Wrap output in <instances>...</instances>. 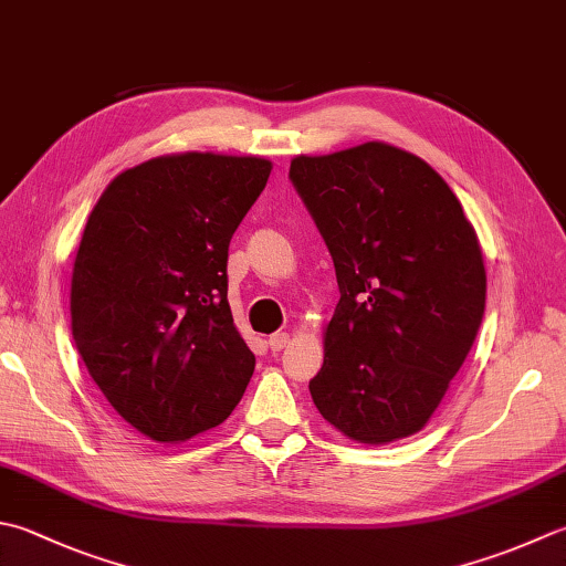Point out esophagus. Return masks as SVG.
I'll return each instance as SVG.
<instances>
[{
	"label": "esophagus",
	"mask_w": 566,
	"mask_h": 566,
	"mask_svg": "<svg viewBox=\"0 0 566 566\" xmlns=\"http://www.w3.org/2000/svg\"><path fill=\"white\" fill-rule=\"evenodd\" d=\"M290 346V334H272L270 336V348L274 350V353H280L282 348H286Z\"/></svg>",
	"instance_id": "obj_1"
}]
</instances>
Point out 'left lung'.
<instances>
[{
    "label": "left lung",
    "mask_w": 566,
    "mask_h": 566,
    "mask_svg": "<svg viewBox=\"0 0 566 566\" xmlns=\"http://www.w3.org/2000/svg\"><path fill=\"white\" fill-rule=\"evenodd\" d=\"M290 181L340 290L324 365L308 382L314 405L360 444L415 434L481 328L485 270L475 230L427 161L382 142L296 157Z\"/></svg>",
    "instance_id": "1"
}]
</instances>
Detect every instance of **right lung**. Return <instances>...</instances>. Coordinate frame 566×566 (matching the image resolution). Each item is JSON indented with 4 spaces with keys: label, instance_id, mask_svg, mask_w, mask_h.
<instances>
[{
    "label": "right lung",
    "instance_id": "obj_1",
    "mask_svg": "<svg viewBox=\"0 0 566 566\" xmlns=\"http://www.w3.org/2000/svg\"><path fill=\"white\" fill-rule=\"evenodd\" d=\"M270 171L258 157H159L122 171L87 218L71 282L75 348L117 415L154 441L226 422L252 378L228 248Z\"/></svg>",
    "mask_w": 566,
    "mask_h": 566
}]
</instances>
